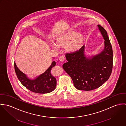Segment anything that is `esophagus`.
Segmentation results:
<instances>
[{
	"mask_svg": "<svg viewBox=\"0 0 126 126\" xmlns=\"http://www.w3.org/2000/svg\"><path fill=\"white\" fill-rule=\"evenodd\" d=\"M65 59V57L64 56H61L60 57H59V60L61 61V62H63Z\"/></svg>",
	"mask_w": 126,
	"mask_h": 126,
	"instance_id": "obj_1",
	"label": "esophagus"
}]
</instances>
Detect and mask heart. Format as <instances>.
I'll return each instance as SVG.
<instances>
[{"label": "heart", "mask_w": 126, "mask_h": 126, "mask_svg": "<svg viewBox=\"0 0 126 126\" xmlns=\"http://www.w3.org/2000/svg\"><path fill=\"white\" fill-rule=\"evenodd\" d=\"M57 44L52 42L51 45L52 47L59 49V46H65V48L69 51L74 52L78 50L80 47L82 42V35L78 34L74 31H69L61 33L56 38Z\"/></svg>", "instance_id": "1"}]
</instances>
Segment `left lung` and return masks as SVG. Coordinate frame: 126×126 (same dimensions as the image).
Instances as JSON below:
<instances>
[{"mask_svg":"<svg viewBox=\"0 0 126 126\" xmlns=\"http://www.w3.org/2000/svg\"><path fill=\"white\" fill-rule=\"evenodd\" d=\"M104 41V48L99 54L87 57L85 46L78 51L65 55L67 63L63 67L71 78L74 86L78 90L91 91L101 86L108 80L113 64L112 47L106 31L97 25Z\"/></svg>","mask_w":126,"mask_h":126,"instance_id":"1","label":"left lung"}]
</instances>
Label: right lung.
<instances>
[{
  "label": "right lung",
  "instance_id": "1",
  "mask_svg": "<svg viewBox=\"0 0 126 126\" xmlns=\"http://www.w3.org/2000/svg\"><path fill=\"white\" fill-rule=\"evenodd\" d=\"M55 61L52 62L49 67L42 74L34 79H31L21 72L15 63V69L20 82L28 89L32 92L46 94L52 92L56 86V79L51 74V69L55 66Z\"/></svg>",
  "mask_w": 126,
  "mask_h": 126
}]
</instances>
